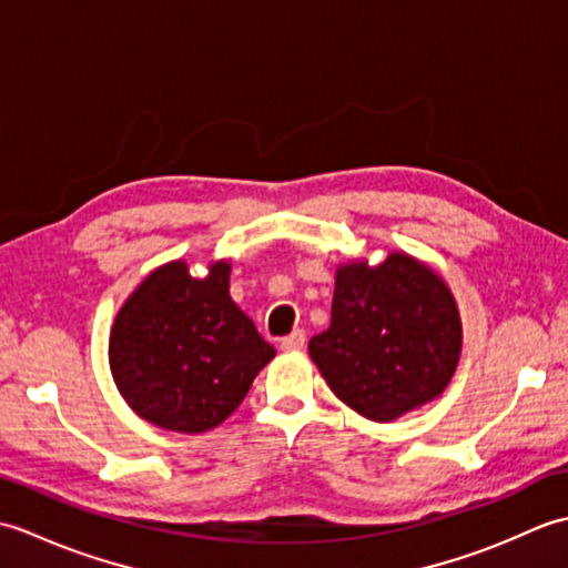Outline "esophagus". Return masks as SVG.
Returning <instances> with one entry per match:
<instances>
[{"instance_id": "obj_1", "label": "esophagus", "mask_w": 568, "mask_h": 568, "mask_svg": "<svg viewBox=\"0 0 568 568\" xmlns=\"http://www.w3.org/2000/svg\"><path fill=\"white\" fill-rule=\"evenodd\" d=\"M303 346H305V332L303 329H295L293 334H287L281 339L283 352H300Z\"/></svg>"}]
</instances>
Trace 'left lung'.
<instances>
[{"instance_id":"1","label":"left lung","mask_w":568,"mask_h":568,"mask_svg":"<svg viewBox=\"0 0 568 568\" xmlns=\"http://www.w3.org/2000/svg\"><path fill=\"white\" fill-rule=\"evenodd\" d=\"M458 354L462 322L449 287L405 253H390L376 268L342 265L329 329L310 339L334 395L376 422L434 400Z\"/></svg>"}]
</instances>
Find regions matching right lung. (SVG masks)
Wrapping results in <instances>:
<instances>
[{
  "label": "right lung",
  "instance_id": "obj_1",
  "mask_svg": "<svg viewBox=\"0 0 568 568\" xmlns=\"http://www.w3.org/2000/svg\"><path fill=\"white\" fill-rule=\"evenodd\" d=\"M275 356L229 295V263L192 277L183 261L153 271L110 336L119 393L163 429L207 432L234 413L253 378Z\"/></svg>",
  "mask_w": 568,
  "mask_h": 568
}]
</instances>
